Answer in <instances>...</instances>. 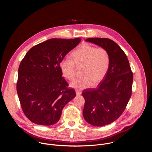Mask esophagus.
<instances>
[{
	"label": "esophagus",
	"mask_w": 152,
	"mask_h": 152,
	"mask_svg": "<svg viewBox=\"0 0 152 152\" xmlns=\"http://www.w3.org/2000/svg\"><path fill=\"white\" fill-rule=\"evenodd\" d=\"M76 93L77 95H80V94H81L82 92H81V91H80L79 90H76Z\"/></svg>",
	"instance_id": "obj_1"
}]
</instances>
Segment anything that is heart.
<instances>
[{"label": "heart", "instance_id": "b5f03b06", "mask_svg": "<svg viewBox=\"0 0 152 152\" xmlns=\"http://www.w3.org/2000/svg\"><path fill=\"white\" fill-rule=\"evenodd\" d=\"M72 58H64L61 62L62 75L70 80L76 77L77 67H81L82 77L70 83L76 89H85L100 82L110 68V57L103 47L96 48L90 44L81 45L72 53Z\"/></svg>", "mask_w": 152, "mask_h": 152}]
</instances>
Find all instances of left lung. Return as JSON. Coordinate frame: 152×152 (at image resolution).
I'll return each instance as SVG.
<instances>
[{
	"instance_id": "left-lung-1",
	"label": "left lung",
	"mask_w": 152,
	"mask_h": 152,
	"mask_svg": "<svg viewBox=\"0 0 152 152\" xmlns=\"http://www.w3.org/2000/svg\"><path fill=\"white\" fill-rule=\"evenodd\" d=\"M86 41L103 47L110 54L109 70L98 87L82 91L85 120L93 126H103L115 121L125 110L132 95L133 73L126 55L114 41L106 38Z\"/></svg>"
}]
</instances>
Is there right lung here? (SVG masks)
Wrapping results in <instances>:
<instances>
[{"label":"right lung","instance_id":"obj_1","mask_svg":"<svg viewBox=\"0 0 152 152\" xmlns=\"http://www.w3.org/2000/svg\"><path fill=\"white\" fill-rule=\"evenodd\" d=\"M80 38H52L32 47L18 67L17 92L26 117L32 123H57L62 110L76 94L62 76L61 61Z\"/></svg>","mask_w":152,"mask_h":152}]
</instances>
